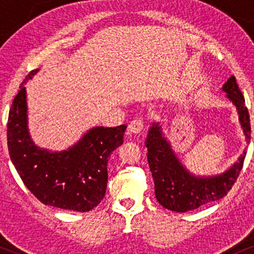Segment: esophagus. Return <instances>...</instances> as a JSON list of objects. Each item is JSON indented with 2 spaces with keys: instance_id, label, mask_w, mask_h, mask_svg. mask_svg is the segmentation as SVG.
Segmentation results:
<instances>
[{
  "instance_id": "esophagus-1",
  "label": "esophagus",
  "mask_w": 254,
  "mask_h": 254,
  "mask_svg": "<svg viewBox=\"0 0 254 254\" xmlns=\"http://www.w3.org/2000/svg\"><path fill=\"white\" fill-rule=\"evenodd\" d=\"M143 126H144L143 119L137 118V119H134L129 125H128V130H129L130 133L137 134V133H140L142 129H143Z\"/></svg>"
}]
</instances>
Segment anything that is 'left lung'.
I'll use <instances>...</instances> for the list:
<instances>
[{
	"mask_svg": "<svg viewBox=\"0 0 254 254\" xmlns=\"http://www.w3.org/2000/svg\"><path fill=\"white\" fill-rule=\"evenodd\" d=\"M222 90L237 110L246 143H250L251 125L249 111L235 76H231L224 83ZM145 147L148 149L149 168L155 183L156 199L166 209L177 213L196 209L202 204L217 201L227 195L241 173L246 156V150H244L238 161L221 175L195 176L177 157L159 123L151 124Z\"/></svg>",
	"mask_w": 254,
	"mask_h": 254,
	"instance_id": "8db88e82",
	"label": "left lung"
}]
</instances>
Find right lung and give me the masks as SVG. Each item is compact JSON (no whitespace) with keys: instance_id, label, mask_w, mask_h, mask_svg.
<instances>
[{"instance_id":"add662e5","label":"right lung","mask_w":254,"mask_h":254,"mask_svg":"<svg viewBox=\"0 0 254 254\" xmlns=\"http://www.w3.org/2000/svg\"><path fill=\"white\" fill-rule=\"evenodd\" d=\"M38 71L29 72L9 111L10 158L24 185L40 202L65 210L89 211L105 196L107 163L114 149L123 144L127 126L93 127L65 150L38 147L27 127L24 85Z\"/></svg>"}]
</instances>
